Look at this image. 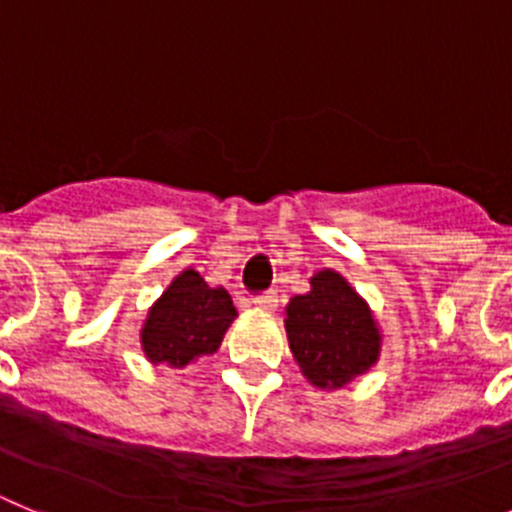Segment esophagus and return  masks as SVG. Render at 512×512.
<instances>
[{
    "mask_svg": "<svg viewBox=\"0 0 512 512\" xmlns=\"http://www.w3.org/2000/svg\"><path fill=\"white\" fill-rule=\"evenodd\" d=\"M252 303H255L260 311H275V308H278V293L267 290V293H262V296L252 298Z\"/></svg>",
    "mask_w": 512,
    "mask_h": 512,
    "instance_id": "obj_1",
    "label": "esophagus"
}]
</instances>
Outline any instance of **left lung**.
Here are the masks:
<instances>
[{
    "label": "left lung",
    "mask_w": 512,
    "mask_h": 512,
    "mask_svg": "<svg viewBox=\"0 0 512 512\" xmlns=\"http://www.w3.org/2000/svg\"><path fill=\"white\" fill-rule=\"evenodd\" d=\"M285 334L303 377L321 390L365 375L382 347L370 306L336 270H319L308 293L290 298Z\"/></svg>",
    "instance_id": "left-lung-1"
}]
</instances>
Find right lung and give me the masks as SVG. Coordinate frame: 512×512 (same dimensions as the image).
I'll return each mask as SVG.
<instances>
[{"label":"right lung","mask_w":512,"mask_h":512,"mask_svg":"<svg viewBox=\"0 0 512 512\" xmlns=\"http://www.w3.org/2000/svg\"><path fill=\"white\" fill-rule=\"evenodd\" d=\"M237 319L227 290L211 288L196 270H183L147 311L140 342L153 365L186 367L214 354Z\"/></svg>","instance_id":"add662e5"}]
</instances>
